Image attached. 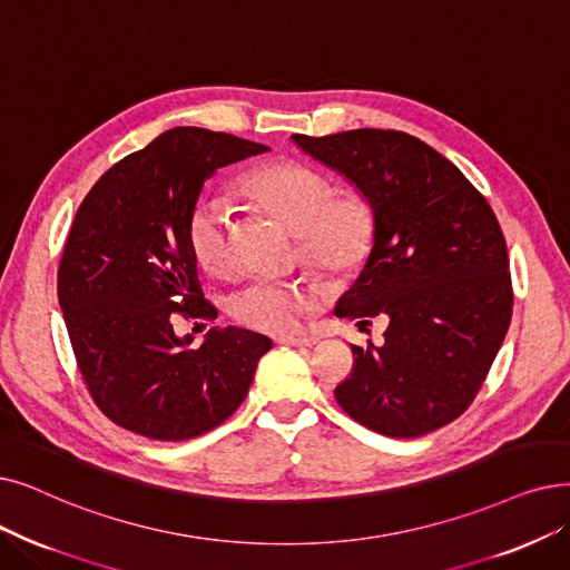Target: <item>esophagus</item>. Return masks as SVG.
Listing matches in <instances>:
<instances>
[{
  "label": "esophagus",
  "instance_id": "obj_1",
  "mask_svg": "<svg viewBox=\"0 0 570 570\" xmlns=\"http://www.w3.org/2000/svg\"><path fill=\"white\" fill-rule=\"evenodd\" d=\"M279 344H291V346H314L318 342V337L314 335H303V337H293V335H282L277 337Z\"/></svg>",
  "mask_w": 570,
  "mask_h": 570
}]
</instances>
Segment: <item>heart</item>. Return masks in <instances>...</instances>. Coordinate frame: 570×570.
<instances>
[{"label": "heart", "mask_w": 570, "mask_h": 570, "mask_svg": "<svg viewBox=\"0 0 570 570\" xmlns=\"http://www.w3.org/2000/svg\"><path fill=\"white\" fill-rule=\"evenodd\" d=\"M239 188L256 205L298 235L303 258L328 272L352 275L363 265L375 239V216L356 193L333 195V184L318 169L298 160H275L246 171ZM230 205L220 195L205 193L188 216L190 249L212 275H226L230 254ZM318 293L303 284L254 282L233 298L239 324L265 333H293Z\"/></svg>", "instance_id": "b5f03b06"}]
</instances>
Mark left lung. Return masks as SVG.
I'll return each instance as SVG.
<instances>
[{
    "instance_id": "left-lung-1",
    "label": "left lung",
    "mask_w": 570,
    "mask_h": 570,
    "mask_svg": "<svg viewBox=\"0 0 570 570\" xmlns=\"http://www.w3.org/2000/svg\"><path fill=\"white\" fill-rule=\"evenodd\" d=\"M293 144L342 175L375 216L367 261L335 316L389 321L354 346L340 407L389 438L426 435L473 403L505 340L512 284L497 216L461 169L422 139L361 128Z\"/></svg>"
}]
</instances>
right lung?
Wrapping results in <instances>:
<instances>
[{"mask_svg": "<svg viewBox=\"0 0 570 570\" xmlns=\"http://www.w3.org/2000/svg\"><path fill=\"white\" fill-rule=\"evenodd\" d=\"M269 151L226 132L175 128L118 160L73 218L58 301L81 375L114 424L151 440L203 435L242 405L272 340L212 328L193 350L175 318L216 316L197 279L188 216L214 171Z\"/></svg>", "mask_w": 570, "mask_h": 570, "instance_id": "1", "label": "right lung"}]
</instances>
